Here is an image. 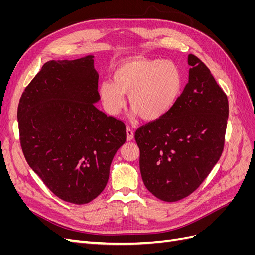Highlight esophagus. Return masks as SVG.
Here are the masks:
<instances>
[{
    "mask_svg": "<svg viewBox=\"0 0 255 255\" xmlns=\"http://www.w3.org/2000/svg\"><path fill=\"white\" fill-rule=\"evenodd\" d=\"M133 138H134V130L132 129V128H127V139L128 140V141H130V140H133Z\"/></svg>",
    "mask_w": 255,
    "mask_h": 255,
    "instance_id": "1",
    "label": "esophagus"
}]
</instances>
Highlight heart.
<instances>
[{"mask_svg":"<svg viewBox=\"0 0 255 255\" xmlns=\"http://www.w3.org/2000/svg\"><path fill=\"white\" fill-rule=\"evenodd\" d=\"M184 86V75L173 61L136 58L122 61L113 73V82L99 86V96L110 114H119L128 95L134 115L144 120L160 119L172 110Z\"/></svg>","mask_w":255,"mask_h":255,"instance_id":"obj_1","label":"heart"}]
</instances>
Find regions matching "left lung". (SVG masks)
I'll list each match as a JSON object with an SVG mask.
<instances>
[{
    "instance_id": "obj_1",
    "label": "left lung",
    "mask_w": 255,
    "mask_h": 255,
    "mask_svg": "<svg viewBox=\"0 0 255 255\" xmlns=\"http://www.w3.org/2000/svg\"><path fill=\"white\" fill-rule=\"evenodd\" d=\"M188 65V83L172 110L135 133L144 186L166 202L192 194L217 164L225 145L227 95L197 56L189 54Z\"/></svg>"
}]
</instances>
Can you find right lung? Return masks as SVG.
I'll return each instance as SVG.
<instances>
[{"label": "right lung", "mask_w": 255, "mask_h": 255, "mask_svg": "<svg viewBox=\"0 0 255 255\" xmlns=\"http://www.w3.org/2000/svg\"><path fill=\"white\" fill-rule=\"evenodd\" d=\"M94 56L45 63L18 106L20 143L29 167L54 195L86 204L104 190L122 121L99 111Z\"/></svg>", "instance_id": "right-lung-1"}]
</instances>
